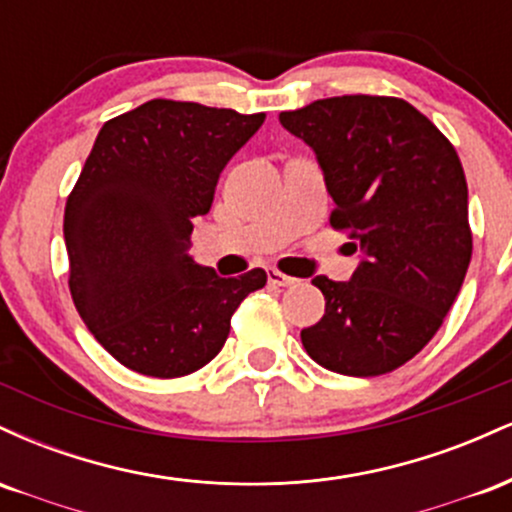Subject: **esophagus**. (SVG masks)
<instances>
[{"label":"esophagus","instance_id":"34e87169","mask_svg":"<svg viewBox=\"0 0 512 512\" xmlns=\"http://www.w3.org/2000/svg\"><path fill=\"white\" fill-rule=\"evenodd\" d=\"M267 279H269V284H274V286H296V284H298L296 276L281 274L279 269H269Z\"/></svg>","mask_w":512,"mask_h":512}]
</instances>
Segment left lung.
<instances>
[{"mask_svg":"<svg viewBox=\"0 0 512 512\" xmlns=\"http://www.w3.org/2000/svg\"><path fill=\"white\" fill-rule=\"evenodd\" d=\"M279 122L315 151L330 223L361 255L349 281L315 276L325 315L301 342L334 373H390L431 342L472 260L455 146L402 98H322Z\"/></svg>","mask_w":512,"mask_h":512,"instance_id":"left-lung-1","label":"left lung"}]
</instances>
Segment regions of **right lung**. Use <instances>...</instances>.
<instances>
[{
    "label": "right lung",
    "instance_id": "right-lung-1",
    "mask_svg": "<svg viewBox=\"0 0 512 512\" xmlns=\"http://www.w3.org/2000/svg\"><path fill=\"white\" fill-rule=\"evenodd\" d=\"M264 113L149 101L101 127L64 209L69 291L122 366L151 378L195 373L221 351L264 269L221 279L190 255L226 163Z\"/></svg>",
    "mask_w": 512,
    "mask_h": 512
}]
</instances>
